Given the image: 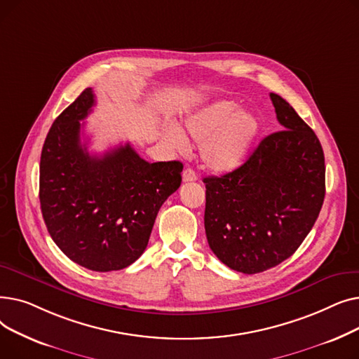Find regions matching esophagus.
Wrapping results in <instances>:
<instances>
[{"label":"esophagus","instance_id":"esophagus-1","mask_svg":"<svg viewBox=\"0 0 359 359\" xmlns=\"http://www.w3.org/2000/svg\"><path fill=\"white\" fill-rule=\"evenodd\" d=\"M195 180H198V175L195 173V170L191 167L184 168L183 170V182L187 183V182H195Z\"/></svg>","mask_w":359,"mask_h":359}]
</instances>
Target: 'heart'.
I'll return each instance as SVG.
<instances>
[{"label":"heart","instance_id":"1","mask_svg":"<svg viewBox=\"0 0 359 359\" xmlns=\"http://www.w3.org/2000/svg\"><path fill=\"white\" fill-rule=\"evenodd\" d=\"M240 104L233 100H218L184 121V129L201 145L203 164L212 172H230L237 168L256 140L260 123L250 111H238ZM172 142L183 149L187 140L177 128L170 132Z\"/></svg>","mask_w":359,"mask_h":359}]
</instances>
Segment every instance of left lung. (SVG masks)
I'll return each instance as SVG.
<instances>
[{
  "mask_svg": "<svg viewBox=\"0 0 359 359\" xmlns=\"http://www.w3.org/2000/svg\"><path fill=\"white\" fill-rule=\"evenodd\" d=\"M282 130L231 173L205 177V233L230 269L259 273L295 253L325 201V154L294 107L271 93Z\"/></svg>",
  "mask_w": 359,
  "mask_h": 359,
  "instance_id": "8db88e82",
  "label": "left lung"
}]
</instances>
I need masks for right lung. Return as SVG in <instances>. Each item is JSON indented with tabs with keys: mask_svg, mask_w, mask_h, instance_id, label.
<instances>
[{
	"mask_svg": "<svg viewBox=\"0 0 359 359\" xmlns=\"http://www.w3.org/2000/svg\"><path fill=\"white\" fill-rule=\"evenodd\" d=\"M94 104L86 88L52 123L41 156L39 199L62 253L90 271L110 272L144 253L161 205L182 183L183 164L148 163L129 144L90 156L80 121Z\"/></svg>",
	"mask_w": 359,
	"mask_h": 359,
	"instance_id": "right-lung-1",
	"label": "right lung"
}]
</instances>
